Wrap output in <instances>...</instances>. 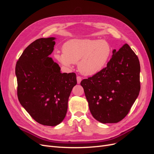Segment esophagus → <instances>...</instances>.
<instances>
[{
	"label": "esophagus",
	"mask_w": 154,
	"mask_h": 154,
	"mask_svg": "<svg viewBox=\"0 0 154 154\" xmlns=\"http://www.w3.org/2000/svg\"><path fill=\"white\" fill-rule=\"evenodd\" d=\"M76 79H77V83H80V82H81V81H82V78L80 77V76H77V78H76Z\"/></svg>",
	"instance_id": "1"
}]
</instances>
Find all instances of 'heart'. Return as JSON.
<instances>
[{
    "mask_svg": "<svg viewBox=\"0 0 154 154\" xmlns=\"http://www.w3.org/2000/svg\"><path fill=\"white\" fill-rule=\"evenodd\" d=\"M62 51V54H54L60 63L66 67L78 63V69L82 74L92 76L105 67L110 57L111 48L105 40L72 39L63 44Z\"/></svg>",
    "mask_w": 154,
    "mask_h": 154,
    "instance_id": "heart-1",
    "label": "heart"
}]
</instances>
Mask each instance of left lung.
<instances>
[{
	"label": "left lung",
	"instance_id": "left-lung-1",
	"mask_svg": "<svg viewBox=\"0 0 154 154\" xmlns=\"http://www.w3.org/2000/svg\"><path fill=\"white\" fill-rule=\"evenodd\" d=\"M106 67L81 82L91 112L102 123H116L128 114L140 91V63L127 44L114 49Z\"/></svg>",
	"mask_w": 154,
	"mask_h": 154
}]
</instances>
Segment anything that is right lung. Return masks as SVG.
<instances>
[{"mask_svg": "<svg viewBox=\"0 0 154 154\" xmlns=\"http://www.w3.org/2000/svg\"><path fill=\"white\" fill-rule=\"evenodd\" d=\"M54 39L34 41L25 49L15 67L20 104L36 122L52 127L66 117L69 97L77 83L75 73H62L58 64L49 57Z\"/></svg>", "mask_w": 154, "mask_h": 154, "instance_id": "obj_1", "label": "right lung"}]
</instances>
